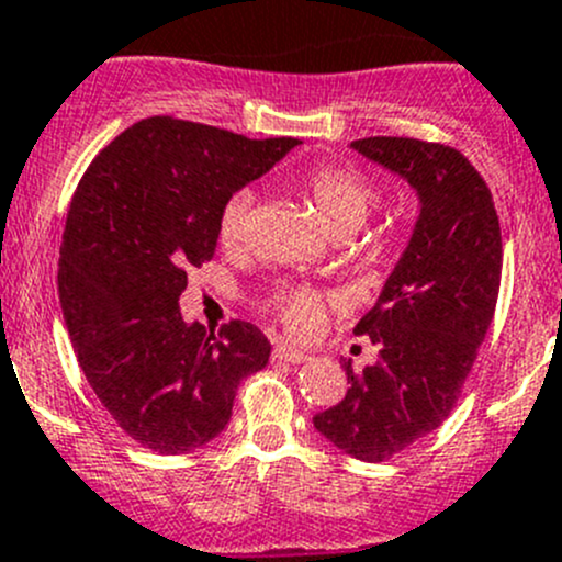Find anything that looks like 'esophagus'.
Returning <instances> with one entry per match:
<instances>
[{"instance_id":"esophagus-1","label":"esophagus","mask_w":562,"mask_h":562,"mask_svg":"<svg viewBox=\"0 0 562 562\" xmlns=\"http://www.w3.org/2000/svg\"><path fill=\"white\" fill-rule=\"evenodd\" d=\"M274 361H285V364H304V361H307V356H304L302 350L288 348V345H277Z\"/></svg>"}]
</instances>
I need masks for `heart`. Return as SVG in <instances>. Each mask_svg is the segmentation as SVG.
Instances as JSON below:
<instances>
[{
  "instance_id": "1",
  "label": "heart",
  "mask_w": 562,
  "mask_h": 562,
  "mask_svg": "<svg viewBox=\"0 0 562 562\" xmlns=\"http://www.w3.org/2000/svg\"><path fill=\"white\" fill-rule=\"evenodd\" d=\"M302 192L313 203L321 223L334 236H350L367 223L378 203L375 181L359 168L317 166L302 179ZM255 192L249 187L234 190L217 212V239L228 249H241L252 239ZM328 299L317 291L282 293L271 304V315L291 337L307 339L326 323Z\"/></svg>"
}]
</instances>
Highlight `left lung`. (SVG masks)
<instances>
[{
    "label": "left lung",
    "mask_w": 562,
    "mask_h": 562,
    "mask_svg": "<svg viewBox=\"0 0 562 562\" xmlns=\"http://www.w3.org/2000/svg\"><path fill=\"white\" fill-rule=\"evenodd\" d=\"M356 151L416 187L413 239L375 307L353 328L378 361L317 413L315 429L364 462H386L449 418L495 315L503 271L501 220L484 176L454 146L422 138L353 140Z\"/></svg>",
    "instance_id": "1"
}]
</instances>
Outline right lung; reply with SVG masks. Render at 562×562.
<instances>
[{
    "label": "right lung",
    "mask_w": 562,
    "mask_h": 562,
    "mask_svg": "<svg viewBox=\"0 0 562 562\" xmlns=\"http://www.w3.org/2000/svg\"><path fill=\"white\" fill-rule=\"evenodd\" d=\"M299 144L149 116L78 181L56 274L61 313L89 386L144 449L184 454L217 438L241 381L269 364L258 326H187L179 296L217 252L220 203Z\"/></svg>",
    "instance_id": "right-lung-1"
}]
</instances>
